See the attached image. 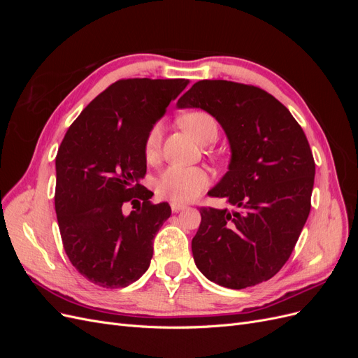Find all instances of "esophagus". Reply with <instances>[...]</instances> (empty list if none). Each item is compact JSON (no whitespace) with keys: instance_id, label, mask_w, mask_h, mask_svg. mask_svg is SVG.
Masks as SVG:
<instances>
[{"instance_id":"esophagus-1","label":"esophagus","mask_w":358,"mask_h":358,"mask_svg":"<svg viewBox=\"0 0 358 358\" xmlns=\"http://www.w3.org/2000/svg\"><path fill=\"white\" fill-rule=\"evenodd\" d=\"M170 208H171V210H173V212H180V210L185 209L187 206H185V204H182V203L171 201V203H170Z\"/></svg>"}]
</instances>
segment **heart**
<instances>
[{
  "mask_svg": "<svg viewBox=\"0 0 358 358\" xmlns=\"http://www.w3.org/2000/svg\"><path fill=\"white\" fill-rule=\"evenodd\" d=\"M182 125L201 143L212 133H218V125H216L215 117L201 110L191 112L183 116ZM161 138L162 124L155 122L149 128L143 142V152L148 161L157 159L161 148ZM209 173L204 169L173 164L158 176L155 180V189L161 197L176 203H187L196 200L209 187Z\"/></svg>",
  "mask_w": 358,
  "mask_h": 358,
  "instance_id": "heart-1",
  "label": "heart"
}]
</instances>
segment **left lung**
Masks as SVG:
<instances>
[{
	"instance_id": "8db88e82",
	"label": "left lung",
	"mask_w": 358,
	"mask_h": 358,
	"mask_svg": "<svg viewBox=\"0 0 358 358\" xmlns=\"http://www.w3.org/2000/svg\"><path fill=\"white\" fill-rule=\"evenodd\" d=\"M178 107L210 113L231 149L229 171L209 196L237 210L200 209L196 266L231 289L268 280L288 262L310 212L315 161L305 133L282 103L252 85L200 80Z\"/></svg>"
}]
</instances>
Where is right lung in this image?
<instances>
[{
    "instance_id": "1",
    "label": "right lung",
    "mask_w": 358,
    "mask_h": 358,
    "mask_svg": "<svg viewBox=\"0 0 358 358\" xmlns=\"http://www.w3.org/2000/svg\"><path fill=\"white\" fill-rule=\"evenodd\" d=\"M187 79H122L85 107L58 149L55 210L64 249L78 272L103 288L142 276L154 237L171 215L142 185L145 137ZM135 210L124 215L122 206Z\"/></svg>"
}]
</instances>
